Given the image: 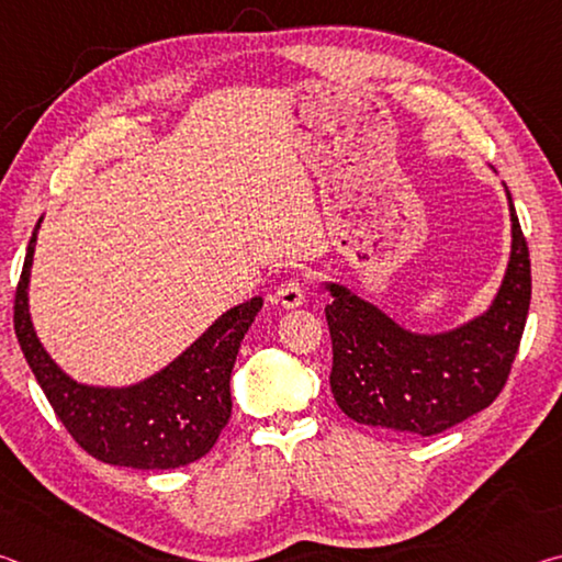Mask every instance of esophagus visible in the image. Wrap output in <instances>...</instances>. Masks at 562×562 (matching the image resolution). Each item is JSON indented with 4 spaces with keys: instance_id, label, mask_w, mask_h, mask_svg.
Masks as SVG:
<instances>
[{
    "instance_id": "esophagus-1",
    "label": "esophagus",
    "mask_w": 562,
    "mask_h": 562,
    "mask_svg": "<svg viewBox=\"0 0 562 562\" xmlns=\"http://www.w3.org/2000/svg\"><path fill=\"white\" fill-rule=\"evenodd\" d=\"M304 292H307V290H304L302 280H288L284 284H280L278 290H274L272 300L282 304V307L292 310V307H300V304L304 302Z\"/></svg>"
}]
</instances>
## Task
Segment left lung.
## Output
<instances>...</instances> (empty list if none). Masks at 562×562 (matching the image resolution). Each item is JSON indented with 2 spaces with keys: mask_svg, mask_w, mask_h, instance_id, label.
<instances>
[{
  "mask_svg": "<svg viewBox=\"0 0 562 562\" xmlns=\"http://www.w3.org/2000/svg\"><path fill=\"white\" fill-rule=\"evenodd\" d=\"M513 250L486 315L446 335H414L357 294L327 284L331 394L357 424L434 436L496 402L530 307V255L510 193Z\"/></svg>",
  "mask_w": 562,
  "mask_h": 562,
  "instance_id": "1",
  "label": "left lung"
}]
</instances>
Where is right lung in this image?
<instances>
[{"label":"right lung","instance_id":"right-lung-1","mask_svg":"<svg viewBox=\"0 0 562 562\" xmlns=\"http://www.w3.org/2000/svg\"><path fill=\"white\" fill-rule=\"evenodd\" d=\"M40 223L14 292V331L64 429L89 456L111 465L166 471L203 459L231 422L233 364L262 297L225 312L193 347L146 382L126 389L76 384L40 345L26 307Z\"/></svg>","mask_w":562,"mask_h":562}]
</instances>
